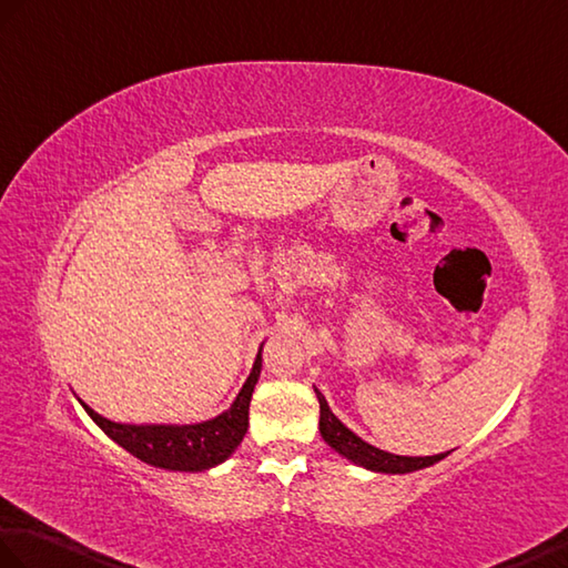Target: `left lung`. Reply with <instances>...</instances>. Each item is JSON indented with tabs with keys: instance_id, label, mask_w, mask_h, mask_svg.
<instances>
[{
	"instance_id": "1",
	"label": "left lung",
	"mask_w": 568,
	"mask_h": 568,
	"mask_svg": "<svg viewBox=\"0 0 568 568\" xmlns=\"http://www.w3.org/2000/svg\"><path fill=\"white\" fill-rule=\"evenodd\" d=\"M314 392H316V399H320L322 438L332 445L338 455H344L355 465L373 469V471H385V474H406V471L430 467L435 463H440L443 457L450 455V453H440V455H430V457H404V455H392L385 450H377V447L367 445L353 430H348L344 424H341L332 408H328L324 394L320 389H314Z\"/></svg>"
}]
</instances>
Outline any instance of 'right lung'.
<instances>
[{
	"instance_id": "right-lung-1",
	"label": "right lung",
	"mask_w": 568,
	"mask_h": 568,
	"mask_svg": "<svg viewBox=\"0 0 568 568\" xmlns=\"http://www.w3.org/2000/svg\"><path fill=\"white\" fill-rule=\"evenodd\" d=\"M261 375V351L252 367V375L246 377L242 392L236 394L234 404L227 412L213 420L195 426H128L113 424V420L99 416L94 408L84 402V412L94 418V424L115 440L130 455H135L142 463L162 469L176 471H203L224 463L242 443L248 428V402Z\"/></svg>"
}]
</instances>
